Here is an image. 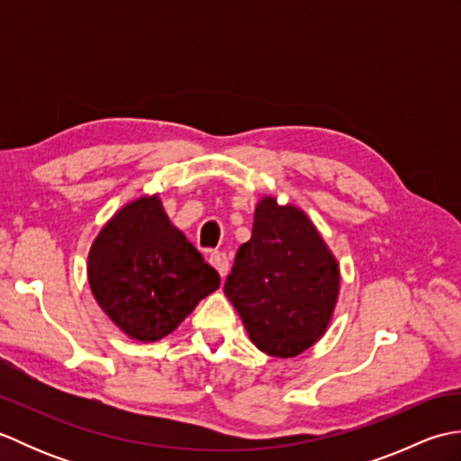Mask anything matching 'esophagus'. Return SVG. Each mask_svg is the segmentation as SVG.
<instances>
[{
    "label": "esophagus",
    "instance_id": "obj_1",
    "mask_svg": "<svg viewBox=\"0 0 461 461\" xmlns=\"http://www.w3.org/2000/svg\"><path fill=\"white\" fill-rule=\"evenodd\" d=\"M210 263H212V267H215V271L220 273L221 279H223L225 276H228V271H230V259H228V256H225V253H221V251L210 253Z\"/></svg>",
    "mask_w": 461,
    "mask_h": 461
}]
</instances>
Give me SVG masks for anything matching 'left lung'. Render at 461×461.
Wrapping results in <instances>:
<instances>
[{"label":"left lung","mask_w":461,"mask_h":461,"mask_svg":"<svg viewBox=\"0 0 461 461\" xmlns=\"http://www.w3.org/2000/svg\"><path fill=\"white\" fill-rule=\"evenodd\" d=\"M339 289V261L309 215L261 198L223 287L253 345L269 357L301 355L325 335Z\"/></svg>","instance_id":"left-lung-1"}]
</instances>
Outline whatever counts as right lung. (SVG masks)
<instances>
[{"label":"right lung","mask_w":461,"mask_h":461,"mask_svg":"<svg viewBox=\"0 0 461 461\" xmlns=\"http://www.w3.org/2000/svg\"><path fill=\"white\" fill-rule=\"evenodd\" d=\"M93 297L124 335L160 340L220 287V276L164 212L158 194L116 212L86 261Z\"/></svg>","instance_id":"obj_1"}]
</instances>
